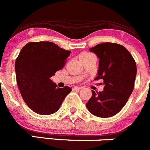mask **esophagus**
Masks as SVG:
<instances>
[{
	"instance_id": "34e87169",
	"label": "esophagus",
	"mask_w": 150,
	"mask_h": 150,
	"mask_svg": "<svg viewBox=\"0 0 150 150\" xmlns=\"http://www.w3.org/2000/svg\"><path fill=\"white\" fill-rule=\"evenodd\" d=\"M80 89H82L81 87H75V88H74V90H76V91H79Z\"/></svg>"
}]
</instances>
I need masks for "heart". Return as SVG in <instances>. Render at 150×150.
<instances>
[{
	"label": "heart",
	"mask_w": 150,
	"mask_h": 150,
	"mask_svg": "<svg viewBox=\"0 0 150 150\" xmlns=\"http://www.w3.org/2000/svg\"><path fill=\"white\" fill-rule=\"evenodd\" d=\"M91 55H93V54H91V53H89V52H84V53H82V54L80 55V58L83 57L91 56Z\"/></svg>",
	"instance_id": "heart-1"
}]
</instances>
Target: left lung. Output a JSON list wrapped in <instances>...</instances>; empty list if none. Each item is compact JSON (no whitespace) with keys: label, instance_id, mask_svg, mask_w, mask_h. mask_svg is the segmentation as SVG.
I'll return each mask as SVG.
<instances>
[{"label":"left lung","instance_id":"obj_1","mask_svg":"<svg viewBox=\"0 0 150 150\" xmlns=\"http://www.w3.org/2000/svg\"><path fill=\"white\" fill-rule=\"evenodd\" d=\"M99 58L98 76L103 79L104 90L95 93L86 106L94 115L102 118L117 114L126 105L134 88L136 63L125 47L113 42H104L90 48Z\"/></svg>","mask_w":150,"mask_h":150}]
</instances>
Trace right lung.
Instances as JSON below:
<instances>
[{
  "instance_id": "add662e5",
  "label": "right lung",
  "mask_w": 150,
  "mask_h": 150,
  "mask_svg": "<svg viewBox=\"0 0 150 150\" xmlns=\"http://www.w3.org/2000/svg\"><path fill=\"white\" fill-rule=\"evenodd\" d=\"M71 54L48 41L30 42L15 61L17 84L23 99L34 112L50 115L59 110L71 88H57L50 78L61 70Z\"/></svg>"
}]
</instances>
